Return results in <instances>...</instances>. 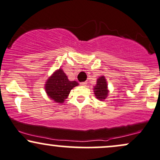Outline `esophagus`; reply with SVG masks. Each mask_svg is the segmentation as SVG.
I'll list each match as a JSON object with an SVG mask.
<instances>
[{
  "label": "esophagus",
  "instance_id": "obj_1",
  "mask_svg": "<svg viewBox=\"0 0 160 160\" xmlns=\"http://www.w3.org/2000/svg\"><path fill=\"white\" fill-rule=\"evenodd\" d=\"M86 83H87V82H80V85L82 86H85L86 85Z\"/></svg>",
  "mask_w": 160,
  "mask_h": 160
}]
</instances>
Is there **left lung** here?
<instances>
[{
	"label": "left lung",
	"instance_id": "1",
	"mask_svg": "<svg viewBox=\"0 0 160 160\" xmlns=\"http://www.w3.org/2000/svg\"><path fill=\"white\" fill-rule=\"evenodd\" d=\"M93 92L94 94L100 101H104V99L107 98L108 94H109V90L108 87V82L104 76H101L97 79V82L95 86L93 88Z\"/></svg>",
	"mask_w": 160,
	"mask_h": 160
}]
</instances>
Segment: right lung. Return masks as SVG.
I'll list each match as a JSON object with an SVG mask.
<instances>
[{"instance_id":"1","label":"right lung","mask_w":160,"mask_h":160,"mask_svg":"<svg viewBox=\"0 0 160 160\" xmlns=\"http://www.w3.org/2000/svg\"><path fill=\"white\" fill-rule=\"evenodd\" d=\"M45 83L44 89L49 98L56 103L60 104L64 103L71 89L79 85L74 80L70 81L61 68L55 71Z\"/></svg>"}]
</instances>
